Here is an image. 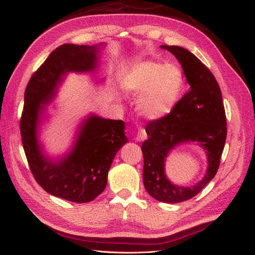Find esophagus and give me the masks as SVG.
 Wrapping results in <instances>:
<instances>
[{
    "instance_id": "1",
    "label": "esophagus",
    "mask_w": 255,
    "mask_h": 255,
    "mask_svg": "<svg viewBox=\"0 0 255 255\" xmlns=\"http://www.w3.org/2000/svg\"><path fill=\"white\" fill-rule=\"evenodd\" d=\"M148 138V136H147V132H145V130L143 128H140L139 130H138V132H137V134H136V141H144L145 139Z\"/></svg>"
}]
</instances>
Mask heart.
Segmentation results:
<instances>
[{
  "label": "heart",
  "instance_id": "obj_1",
  "mask_svg": "<svg viewBox=\"0 0 255 255\" xmlns=\"http://www.w3.org/2000/svg\"><path fill=\"white\" fill-rule=\"evenodd\" d=\"M123 90L139 95L137 111L150 122L160 121L172 112L181 94L183 75L174 64L155 61L134 63L121 78Z\"/></svg>",
  "mask_w": 255,
  "mask_h": 255
}]
</instances>
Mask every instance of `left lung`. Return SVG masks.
<instances>
[{
  "instance_id": "8db88e82",
  "label": "left lung",
  "mask_w": 255,
  "mask_h": 255,
  "mask_svg": "<svg viewBox=\"0 0 255 255\" xmlns=\"http://www.w3.org/2000/svg\"><path fill=\"white\" fill-rule=\"evenodd\" d=\"M181 63L189 91L172 112L145 127L148 139L142 143L143 184L154 199L167 204L185 202L197 195L215 177L227 137L223 96L214 74L192 52L180 46H160ZM195 143L208 155L204 177L191 188L176 186L165 174V161L178 145Z\"/></svg>"
}]
</instances>
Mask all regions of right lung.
I'll return each mask as SVG.
<instances>
[{"label":"right lung","mask_w":255,"mask_h":255,"mask_svg":"<svg viewBox=\"0 0 255 255\" xmlns=\"http://www.w3.org/2000/svg\"><path fill=\"white\" fill-rule=\"evenodd\" d=\"M105 45L58 47L32 74L25 90L20 134L30 171L47 193L73 203H89L105 189L113 160L128 142L125 123L89 114L79 124L71 148L60 156L46 153L40 129L48 118L47 105L56 99L67 75L96 73Z\"/></svg>","instance_id":"1"}]
</instances>
